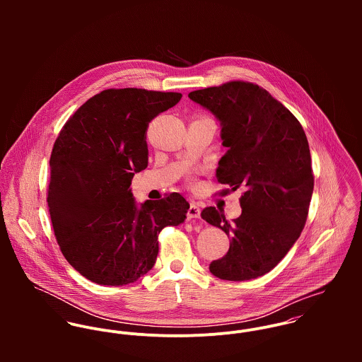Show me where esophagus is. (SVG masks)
<instances>
[{"instance_id":"esophagus-1","label":"esophagus","mask_w":362,"mask_h":362,"mask_svg":"<svg viewBox=\"0 0 362 362\" xmlns=\"http://www.w3.org/2000/svg\"><path fill=\"white\" fill-rule=\"evenodd\" d=\"M201 211H202V209H201L198 204L191 202V205L188 207L187 216H188V218H199L201 217Z\"/></svg>"}]
</instances>
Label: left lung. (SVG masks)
<instances>
[{"label":"left lung","mask_w":362,"mask_h":362,"mask_svg":"<svg viewBox=\"0 0 362 362\" xmlns=\"http://www.w3.org/2000/svg\"><path fill=\"white\" fill-rule=\"evenodd\" d=\"M220 122L223 146L216 177L231 191L243 188L241 216L204 209L202 218L230 237L228 252L210 272L244 281L270 272L298 240L313 192L308 139L298 119L269 92L248 82H228L188 95Z\"/></svg>","instance_id":"obj_1"}]
</instances>
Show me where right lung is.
Returning a JSON list of instances; mask_svg holds the SVG:
<instances>
[{
    "label": "right lung",
    "instance_id": "1",
    "mask_svg": "<svg viewBox=\"0 0 362 362\" xmlns=\"http://www.w3.org/2000/svg\"><path fill=\"white\" fill-rule=\"evenodd\" d=\"M181 93L107 89L82 104L61 129L50 157L47 204L62 255L103 286L136 281L153 266L158 233L185 221L177 192L136 204L134 175L148 167L146 131Z\"/></svg>",
    "mask_w": 362,
    "mask_h": 362
}]
</instances>
